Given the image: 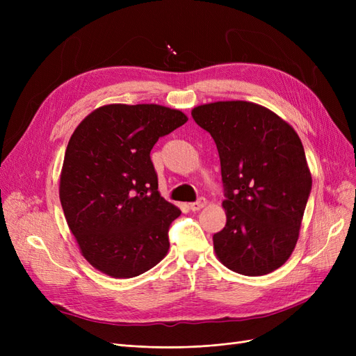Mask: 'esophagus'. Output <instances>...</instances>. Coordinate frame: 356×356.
I'll list each match as a JSON object with an SVG mask.
<instances>
[{
  "label": "esophagus",
  "mask_w": 356,
  "mask_h": 356,
  "mask_svg": "<svg viewBox=\"0 0 356 356\" xmlns=\"http://www.w3.org/2000/svg\"><path fill=\"white\" fill-rule=\"evenodd\" d=\"M204 204H207V199L204 197H199L196 202H193V203H190V209L191 211H199V209H202Z\"/></svg>",
  "instance_id": "34e87169"
}]
</instances>
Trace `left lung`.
<instances>
[{
    "label": "left lung",
    "mask_w": 356,
    "mask_h": 356,
    "mask_svg": "<svg viewBox=\"0 0 356 356\" xmlns=\"http://www.w3.org/2000/svg\"><path fill=\"white\" fill-rule=\"evenodd\" d=\"M221 161L225 227L213 234L220 261L245 276L267 275L293 254L312 190L303 144L261 105L225 101L191 111Z\"/></svg>",
    "instance_id": "left-lung-1"
}]
</instances>
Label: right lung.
Masks as SVG:
<instances>
[{
  "instance_id": "add662e5",
  "label": "right lung",
  "mask_w": 356,
  "mask_h": 356,
  "mask_svg": "<svg viewBox=\"0 0 356 356\" xmlns=\"http://www.w3.org/2000/svg\"><path fill=\"white\" fill-rule=\"evenodd\" d=\"M188 120L156 104H113L75 129L63 159L59 197L83 257L113 277H134L169 250L181 211L159 195L149 153Z\"/></svg>"
}]
</instances>
